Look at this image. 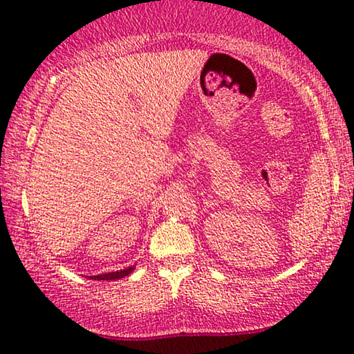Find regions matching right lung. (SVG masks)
I'll return each instance as SVG.
<instances>
[{"label":"right lung","mask_w":354,"mask_h":354,"mask_svg":"<svg viewBox=\"0 0 354 354\" xmlns=\"http://www.w3.org/2000/svg\"><path fill=\"white\" fill-rule=\"evenodd\" d=\"M136 268V266H131V267H126L122 268V270H116V272H110V273H100V275H91L88 279L92 280H120L122 277H128L131 272H133Z\"/></svg>","instance_id":"obj_1"}]
</instances>
